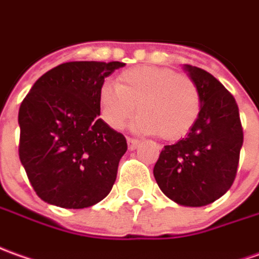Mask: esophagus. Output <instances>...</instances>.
<instances>
[{
    "instance_id": "34e87169",
    "label": "esophagus",
    "mask_w": 259,
    "mask_h": 259,
    "mask_svg": "<svg viewBox=\"0 0 259 259\" xmlns=\"http://www.w3.org/2000/svg\"><path fill=\"white\" fill-rule=\"evenodd\" d=\"M139 144H140V142H139V140H136V139H130V137L127 139V146H129L130 150H135Z\"/></svg>"
}]
</instances>
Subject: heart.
I'll list each match as a JSON object with an SVG mask.
<instances>
[{
    "label": "heart",
    "mask_w": 259,
    "mask_h": 259,
    "mask_svg": "<svg viewBox=\"0 0 259 259\" xmlns=\"http://www.w3.org/2000/svg\"><path fill=\"white\" fill-rule=\"evenodd\" d=\"M116 84L105 82L99 88L100 116L109 127H124L136 110L133 129L143 135H161L179 140L196 124L201 110V96L193 79L174 70L142 65L123 70Z\"/></svg>",
    "instance_id": "b5f03b06"
}]
</instances>
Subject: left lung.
Here are the masks:
<instances>
[{"instance_id": "obj_1", "label": "left lung", "mask_w": 259, "mask_h": 259, "mask_svg": "<svg viewBox=\"0 0 259 259\" xmlns=\"http://www.w3.org/2000/svg\"><path fill=\"white\" fill-rule=\"evenodd\" d=\"M183 69L198 88L201 110L187 136L164 146L153 174L171 201L203 207L233 186L244 135L238 106L223 83L197 66Z\"/></svg>"}]
</instances>
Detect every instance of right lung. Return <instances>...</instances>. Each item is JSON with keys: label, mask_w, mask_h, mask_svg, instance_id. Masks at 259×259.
Wrapping results in <instances>:
<instances>
[{"label": "right lung", "mask_w": 259, "mask_h": 259, "mask_svg": "<svg viewBox=\"0 0 259 259\" xmlns=\"http://www.w3.org/2000/svg\"><path fill=\"white\" fill-rule=\"evenodd\" d=\"M123 62H66L31 88L18 113L19 159L36 194L62 208H86L110 193L127 150L99 119V88Z\"/></svg>", "instance_id": "right-lung-1"}]
</instances>
